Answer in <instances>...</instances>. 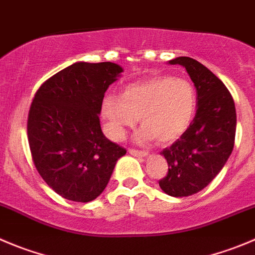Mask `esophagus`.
<instances>
[{"label":"esophagus","instance_id":"1","mask_svg":"<svg viewBox=\"0 0 255 255\" xmlns=\"http://www.w3.org/2000/svg\"><path fill=\"white\" fill-rule=\"evenodd\" d=\"M129 153L132 154V156H135V157H146V156H148V152L139 151V149H134V148H129Z\"/></svg>","mask_w":255,"mask_h":255}]
</instances>
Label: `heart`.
Segmentation results:
<instances>
[{
    "label": "heart",
    "mask_w": 255,
    "mask_h": 255,
    "mask_svg": "<svg viewBox=\"0 0 255 255\" xmlns=\"http://www.w3.org/2000/svg\"><path fill=\"white\" fill-rule=\"evenodd\" d=\"M197 97L191 82L184 78L158 75L127 85L121 95L108 94L102 112L108 121L114 139H123L128 128L139 122L135 139L149 142L157 138L171 143L187 132L196 113Z\"/></svg>",
    "instance_id": "obj_1"
}]
</instances>
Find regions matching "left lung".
Returning <instances> with one entry per match:
<instances>
[{
  "mask_svg": "<svg viewBox=\"0 0 255 255\" xmlns=\"http://www.w3.org/2000/svg\"><path fill=\"white\" fill-rule=\"evenodd\" d=\"M168 64L186 69L197 95L196 114L187 132L161 152L168 172L160 187L170 196L184 197L205 189L224 167L234 148L237 113L229 90L206 66L187 56Z\"/></svg>",
  "mask_w": 255,
  "mask_h": 255,
  "instance_id": "8db88e82",
  "label": "left lung"
}]
</instances>
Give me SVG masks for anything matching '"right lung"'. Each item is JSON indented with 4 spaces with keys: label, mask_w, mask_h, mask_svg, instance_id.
<instances>
[{
    "label": "right lung",
    "mask_w": 255,
    "mask_h": 255,
    "mask_svg": "<svg viewBox=\"0 0 255 255\" xmlns=\"http://www.w3.org/2000/svg\"><path fill=\"white\" fill-rule=\"evenodd\" d=\"M122 71L109 61H78L47 79L35 94L27 120L32 161L64 199H97L127 152L107 138L99 121L104 93Z\"/></svg>",
    "instance_id": "add662e5"
}]
</instances>
